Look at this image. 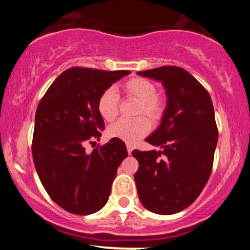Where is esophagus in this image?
<instances>
[{
	"instance_id": "esophagus-1",
	"label": "esophagus",
	"mask_w": 250,
	"mask_h": 250,
	"mask_svg": "<svg viewBox=\"0 0 250 250\" xmlns=\"http://www.w3.org/2000/svg\"><path fill=\"white\" fill-rule=\"evenodd\" d=\"M127 150H128V154L131 155V151H133V146L127 145Z\"/></svg>"
}]
</instances>
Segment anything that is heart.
<instances>
[{
	"mask_svg": "<svg viewBox=\"0 0 250 250\" xmlns=\"http://www.w3.org/2000/svg\"><path fill=\"white\" fill-rule=\"evenodd\" d=\"M122 89L127 96L139 100L136 108L137 115H146L151 121H159L161 119L165 111V101L156 94V87L153 82L143 77H133L123 83ZM97 110L105 121L115 120L119 113V96L114 89H105L100 95L97 100ZM147 117L139 116L133 120H119L109 127V136L130 145L135 143L150 130V122Z\"/></svg>",
	"mask_w": 250,
	"mask_h": 250,
	"instance_id": "1",
	"label": "heart"
}]
</instances>
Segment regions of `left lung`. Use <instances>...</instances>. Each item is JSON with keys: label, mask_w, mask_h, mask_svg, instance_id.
I'll use <instances>...</instances> for the list:
<instances>
[{"label": "left lung", "mask_w": 250, "mask_h": 250, "mask_svg": "<svg viewBox=\"0 0 250 250\" xmlns=\"http://www.w3.org/2000/svg\"><path fill=\"white\" fill-rule=\"evenodd\" d=\"M137 74L162 82L167 94L161 125L146 139L162 150L131 153L139 161L137 194L148 210L176 214L197 199L211 174L219 137L213 102L183 68L163 65Z\"/></svg>", "instance_id": "1"}]
</instances>
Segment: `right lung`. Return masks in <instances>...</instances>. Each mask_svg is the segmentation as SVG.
Masks as SVG:
<instances>
[{"label": "right lung", "mask_w": 250, "mask_h": 250, "mask_svg": "<svg viewBox=\"0 0 250 250\" xmlns=\"http://www.w3.org/2000/svg\"><path fill=\"white\" fill-rule=\"evenodd\" d=\"M129 70L73 67L51 83L36 109L33 160L51 200L71 214L96 213L107 203L119 166L128 156L122 140L113 139L85 153L100 140L104 122L97 100Z\"/></svg>", "instance_id": "obj_1"}]
</instances>
